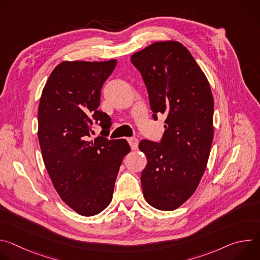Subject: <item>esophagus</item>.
Listing matches in <instances>:
<instances>
[{
    "label": "esophagus",
    "instance_id": "esophagus-1",
    "mask_svg": "<svg viewBox=\"0 0 260 260\" xmlns=\"http://www.w3.org/2000/svg\"><path fill=\"white\" fill-rule=\"evenodd\" d=\"M127 142L131 146V148L133 150H136L138 148V145H139V140L137 138H128L127 139Z\"/></svg>",
    "mask_w": 260,
    "mask_h": 260
}]
</instances>
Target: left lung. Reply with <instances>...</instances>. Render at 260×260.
Masks as SVG:
<instances>
[{"label":"left lung","instance_id":"1","mask_svg":"<svg viewBox=\"0 0 260 260\" xmlns=\"http://www.w3.org/2000/svg\"><path fill=\"white\" fill-rule=\"evenodd\" d=\"M153 118L167 116L159 143L142 140L147 165L141 175L147 203L161 211L182 206L206 171L214 136V100L209 81L188 49L177 41L155 42L135 52Z\"/></svg>","mask_w":260,"mask_h":260}]
</instances>
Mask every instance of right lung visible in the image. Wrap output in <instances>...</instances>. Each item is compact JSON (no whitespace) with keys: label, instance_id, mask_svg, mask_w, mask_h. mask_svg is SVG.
Segmentation results:
<instances>
[{"label":"right lung","instance_id":"1","mask_svg":"<svg viewBox=\"0 0 260 260\" xmlns=\"http://www.w3.org/2000/svg\"><path fill=\"white\" fill-rule=\"evenodd\" d=\"M116 59L62 61L51 72L38 108V139L44 165L60 199L82 216H93L112 201L126 140L87 141L92 122L109 133L110 117L99 111L102 86Z\"/></svg>","mask_w":260,"mask_h":260}]
</instances>
